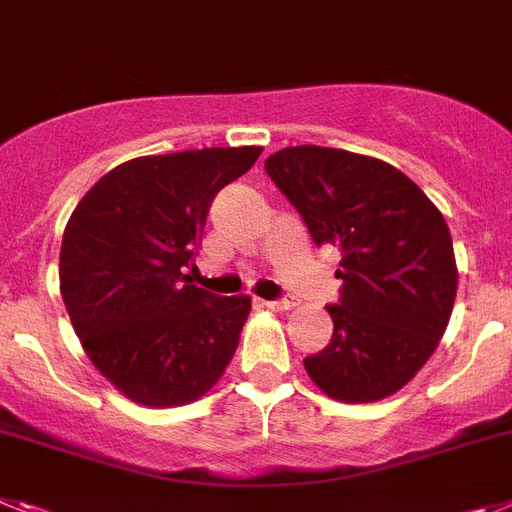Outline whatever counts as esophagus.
Wrapping results in <instances>:
<instances>
[{
    "mask_svg": "<svg viewBox=\"0 0 512 512\" xmlns=\"http://www.w3.org/2000/svg\"><path fill=\"white\" fill-rule=\"evenodd\" d=\"M262 304L270 306V309H275V311H286V309H291L293 301L291 299H273V301H262Z\"/></svg>",
    "mask_w": 512,
    "mask_h": 512,
    "instance_id": "1",
    "label": "esophagus"
}]
</instances>
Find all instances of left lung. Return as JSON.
<instances>
[{"instance_id":"obj_1","label":"left lung","mask_w":512,"mask_h":512,"mask_svg":"<svg viewBox=\"0 0 512 512\" xmlns=\"http://www.w3.org/2000/svg\"><path fill=\"white\" fill-rule=\"evenodd\" d=\"M275 188L317 247L342 252L332 340L304 358L332 399L361 404L402 389L438 348L456 299V257L443 213L407 175L353 151L288 146L265 159Z\"/></svg>"}]
</instances>
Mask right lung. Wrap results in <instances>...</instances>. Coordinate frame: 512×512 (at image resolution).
I'll list each match as a JSON object with an SVG mask.
<instances>
[{
	"label": "right lung",
	"instance_id": "1",
	"mask_svg": "<svg viewBox=\"0 0 512 512\" xmlns=\"http://www.w3.org/2000/svg\"><path fill=\"white\" fill-rule=\"evenodd\" d=\"M260 146L195 149L118 164L71 213L61 296L97 371L146 407L203 397L234 358L250 296H216L185 268L208 208Z\"/></svg>",
	"mask_w": 512,
	"mask_h": 512
}]
</instances>
